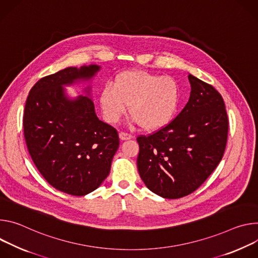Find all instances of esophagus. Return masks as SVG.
Segmentation results:
<instances>
[{
  "label": "esophagus",
  "mask_w": 258,
  "mask_h": 258,
  "mask_svg": "<svg viewBox=\"0 0 258 258\" xmlns=\"http://www.w3.org/2000/svg\"><path fill=\"white\" fill-rule=\"evenodd\" d=\"M119 137H120L121 140H128V139H131L133 136L129 133H126V132H120Z\"/></svg>",
  "instance_id": "esophagus-1"
}]
</instances>
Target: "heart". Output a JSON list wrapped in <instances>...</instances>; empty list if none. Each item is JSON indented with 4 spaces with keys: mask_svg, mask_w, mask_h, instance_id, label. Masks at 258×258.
I'll return each instance as SVG.
<instances>
[{
    "mask_svg": "<svg viewBox=\"0 0 258 258\" xmlns=\"http://www.w3.org/2000/svg\"><path fill=\"white\" fill-rule=\"evenodd\" d=\"M180 98L178 84L170 77L144 71H127L105 86L99 95L104 120L118 123L128 110L133 122L147 131H157L172 121Z\"/></svg>",
    "mask_w": 258,
    "mask_h": 258,
    "instance_id": "b5f03b06",
    "label": "heart"
}]
</instances>
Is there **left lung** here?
<instances>
[{
    "instance_id": "8db88e82",
    "label": "left lung",
    "mask_w": 258,
    "mask_h": 258,
    "mask_svg": "<svg viewBox=\"0 0 258 258\" xmlns=\"http://www.w3.org/2000/svg\"><path fill=\"white\" fill-rule=\"evenodd\" d=\"M190 95L178 116L148 136H138L137 169L147 187L165 199L195 191L222 159L228 121L213 86L188 75Z\"/></svg>"
}]
</instances>
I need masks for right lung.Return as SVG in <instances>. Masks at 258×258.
<instances>
[{
    "mask_svg": "<svg viewBox=\"0 0 258 258\" xmlns=\"http://www.w3.org/2000/svg\"><path fill=\"white\" fill-rule=\"evenodd\" d=\"M96 64L67 68L40 79L27 96L24 138L36 167L53 187L73 196L95 190L107 177L119 149L117 130L100 121L91 99L71 98L66 86L88 82L99 72Z\"/></svg>",
    "mask_w": 258,
    "mask_h": 258,
    "instance_id": "1",
    "label": "right lung"
}]
</instances>
